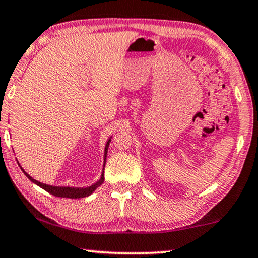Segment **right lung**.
I'll list each match as a JSON object with an SVG mask.
<instances>
[{
	"label": "right lung",
	"mask_w": 258,
	"mask_h": 258,
	"mask_svg": "<svg viewBox=\"0 0 258 258\" xmlns=\"http://www.w3.org/2000/svg\"><path fill=\"white\" fill-rule=\"evenodd\" d=\"M109 143H110V138L108 139V142H107L106 148H105V161H106V157H107V150H108ZM103 167H105V164H103ZM103 170H105V168H103ZM22 171H24V169H22ZM25 175L27 176L29 180L33 182V183L39 185V187L42 188V189H45V190L48 191V193L52 194V195H54V197H58V198H69V199H80V198H84V197H89V195L93 193V191L95 190L97 187H100V185L102 184L103 180H105V176H103V171H102V175H101L100 180L97 181L96 183H94L93 185H90V187H87V188L53 187V185L44 184V183H41V182H38L37 180H34V178H32L31 176L27 174V172H25Z\"/></svg>",
	"instance_id": "1"
}]
</instances>
